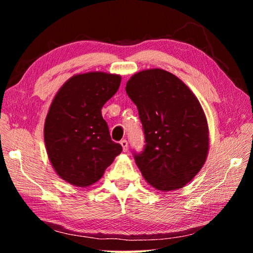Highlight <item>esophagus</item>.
Returning a JSON list of instances; mask_svg holds the SVG:
<instances>
[{
  "label": "esophagus",
  "mask_w": 253,
  "mask_h": 253,
  "mask_svg": "<svg viewBox=\"0 0 253 253\" xmlns=\"http://www.w3.org/2000/svg\"><path fill=\"white\" fill-rule=\"evenodd\" d=\"M121 145H122L124 152H127L128 151V143H127L126 139H123L122 142H121Z\"/></svg>",
  "instance_id": "1"
}]
</instances>
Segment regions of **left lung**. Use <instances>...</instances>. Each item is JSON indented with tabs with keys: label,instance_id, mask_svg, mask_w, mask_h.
Instances as JSON below:
<instances>
[{
	"label": "left lung",
	"instance_id": "1",
	"mask_svg": "<svg viewBox=\"0 0 253 253\" xmlns=\"http://www.w3.org/2000/svg\"><path fill=\"white\" fill-rule=\"evenodd\" d=\"M126 92L145 134L144 151L135 154L143 177L158 191L184 187L209 153L208 122L198 98L176 76L157 68L132 75Z\"/></svg>",
	"mask_w": 253,
	"mask_h": 253
}]
</instances>
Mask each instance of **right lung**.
Wrapping results in <instances>:
<instances>
[{"label": "right lung", "mask_w": 253, "mask_h": 253, "mask_svg": "<svg viewBox=\"0 0 253 253\" xmlns=\"http://www.w3.org/2000/svg\"><path fill=\"white\" fill-rule=\"evenodd\" d=\"M119 75L91 71L68 79L44 123L49 161L63 181L87 187L99 181L123 147L110 138L101 108L121 85Z\"/></svg>", "instance_id": "right-lung-1"}]
</instances>
